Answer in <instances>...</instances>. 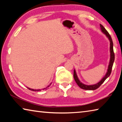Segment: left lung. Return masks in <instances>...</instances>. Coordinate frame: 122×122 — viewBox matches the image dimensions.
Masks as SVG:
<instances>
[{"label": "left lung", "instance_id": "obj_1", "mask_svg": "<svg viewBox=\"0 0 122 122\" xmlns=\"http://www.w3.org/2000/svg\"><path fill=\"white\" fill-rule=\"evenodd\" d=\"M100 27H101V30H102V32L105 35H106L107 37H108L109 40H110V62H109L108 69V71H107V73L106 74V75H105L104 77H103L102 79L98 82V83H97V84H94V85H89V86L86 85V84H84L82 83H81L77 77V74H76V73L75 71V70H74V78L76 82V83H77V85L79 86L80 88L83 89H84V90H95V89H97L98 88L100 87L101 84H102L103 82H104L105 80H106L111 74V71H112L113 63V62H114V60H115V54H114V52H113V42H112V39H111V37L110 36V35L109 34V33L108 32V31H107L106 29H105L104 27H103L101 24H100Z\"/></svg>", "mask_w": 122, "mask_h": 122}]
</instances>
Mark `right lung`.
<instances>
[{"instance_id": "add662e5", "label": "right lung", "mask_w": 122, "mask_h": 122, "mask_svg": "<svg viewBox=\"0 0 122 122\" xmlns=\"http://www.w3.org/2000/svg\"><path fill=\"white\" fill-rule=\"evenodd\" d=\"M50 84V85H51ZM50 85H49L48 86H47V87H46V88H44V89H42L43 90H44V89H47V88H48L49 86H50ZM28 89H30V90H32V91H34V92H36V91H37V92H38V91H40L41 90L40 89H37V90H36V89H30V88H28Z\"/></svg>"}]
</instances>
